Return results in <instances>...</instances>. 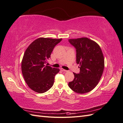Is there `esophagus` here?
I'll return each instance as SVG.
<instances>
[{"label":"esophagus","instance_id":"1","mask_svg":"<svg viewBox=\"0 0 123 123\" xmlns=\"http://www.w3.org/2000/svg\"><path fill=\"white\" fill-rule=\"evenodd\" d=\"M60 70H61L62 71H63V72H67V71H68L67 70H64V69H63V68H61Z\"/></svg>","mask_w":123,"mask_h":123}]
</instances>
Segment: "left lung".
I'll list each match as a JSON object with an SVG mask.
<instances>
[{
    "instance_id": "8db88e82",
    "label": "left lung",
    "mask_w": 123,
    "mask_h": 123,
    "mask_svg": "<svg viewBox=\"0 0 123 123\" xmlns=\"http://www.w3.org/2000/svg\"><path fill=\"white\" fill-rule=\"evenodd\" d=\"M76 52V63L80 72L73 73L74 79L68 83L74 92L84 94L95 87L100 80L104 68V58L101 49L96 42L87 38L68 39Z\"/></svg>"
}]
</instances>
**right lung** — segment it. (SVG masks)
Returning a JSON list of instances; mask_svg holds the SVG:
<instances>
[{"instance_id": "add662e5", "label": "right lung", "mask_w": 123, "mask_h": 123, "mask_svg": "<svg viewBox=\"0 0 123 123\" xmlns=\"http://www.w3.org/2000/svg\"><path fill=\"white\" fill-rule=\"evenodd\" d=\"M62 39L39 38L25 50L21 62V71L25 80L31 90L43 93L53 86L59 68L45 65L54 48Z\"/></svg>"}]
</instances>
